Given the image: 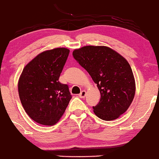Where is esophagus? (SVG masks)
Listing matches in <instances>:
<instances>
[{"label": "esophagus", "mask_w": 159, "mask_h": 159, "mask_svg": "<svg viewBox=\"0 0 159 159\" xmlns=\"http://www.w3.org/2000/svg\"><path fill=\"white\" fill-rule=\"evenodd\" d=\"M86 96V91L85 90H82L81 92V93L79 94V97L81 98H84Z\"/></svg>", "instance_id": "1"}]
</instances>
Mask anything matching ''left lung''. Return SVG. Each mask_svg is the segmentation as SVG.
Here are the masks:
<instances>
[{
  "instance_id": "left-lung-1",
  "label": "left lung",
  "mask_w": 159,
  "mask_h": 159,
  "mask_svg": "<svg viewBox=\"0 0 159 159\" xmlns=\"http://www.w3.org/2000/svg\"><path fill=\"white\" fill-rule=\"evenodd\" d=\"M72 55L99 90L101 98L93 107L94 114L109 121L125 113L135 94L134 75L126 60L106 46H84L74 50Z\"/></svg>"
}]
</instances>
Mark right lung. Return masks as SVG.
Instances as JSON below:
<instances>
[{"instance_id": "right-lung-1", "label": "right lung", "mask_w": 159, "mask_h": 159, "mask_svg": "<svg viewBox=\"0 0 159 159\" xmlns=\"http://www.w3.org/2000/svg\"><path fill=\"white\" fill-rule=\"evenodd\" d=\"M69 50L57 48L40 53L23 69L18 90L25 112L34 121L45 125L57 123L72 95L59 78Z\"/></svg>"}]
</instances>
